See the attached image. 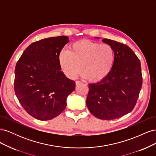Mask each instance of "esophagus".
<instances>
[{
    "label": "esophagus",
    "mask_w": 156,
    "mask_h": 156,
    "mask_svg": "<svg viewBox=\"0 0 156 156\" xmlns=\"http://www.w3.org/2000/svg\"><path fill=\"white\" fill-rule=\"evenodd\" d=\"M81 83H82V82L80 81H75V84H76L77 85H78V84H81Z\"/></svg>",
    "instance_id": "esophagus-1"
}]
</instances>
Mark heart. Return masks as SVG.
Wrapping results in <instances>:
<instances>
[{"mask_svg": "<svg viewBox=\"0 0 156 156\" xmlns=\"http://www.w3.org/2000/svg\"><path fill=\"white\" fill-rule=\"evenodd\" d=\"M115 60V52L108 44L89 40L76 42L69 51L59 55V62L65 75L74 79L81 72L91 82H98L107 76ZM82 69H81V66Z\"/></svg>", "mask_w": 156, "mask_h": 156, "instance_id": "1", "label": "heart"}]
</instances>
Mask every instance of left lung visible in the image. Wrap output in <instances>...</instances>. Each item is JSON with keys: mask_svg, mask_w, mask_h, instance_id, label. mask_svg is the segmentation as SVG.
Returning <instances> with one entry per match:
<instances>
[{"mask_svg": "<svg viewBox=\"0 0 156 156\" xmlns=\"http://www.w3.org/2000/svg\"><path fill=\"white\" fill-rule=\"evenodd\" d=\"M102 41L113 48L114 63L106 77L88 84L87 105L94 116L109 120L133 109L142 87L143 77L140 60L130 48L109 39Z\"/></svg>", "mask_w": 156, "mask_h": 156, "instance_id": "8db88e82", "label": "left lung"}]
</instances>
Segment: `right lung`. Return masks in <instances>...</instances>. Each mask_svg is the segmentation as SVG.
Instances as JSON below:
<instances>
[{
    "mask_svg": "<svg viewBox=\"0 0 156 156\" xmlns=\"http://www.w3.org/2000/svg\"><path fill=\"white\" fill-rule=\"evenodd\" d=\"M69 41L66 36L48 37L31 44L15 69L14 90L30 115L49 120L62 113L75 83L61 71L59 55Z\"/></svg>",
    "mask_w": 156,
    "mask_h": 156,
    "instance_id": "right-lung-1",
    "label": "right lung"
}]
</instances>
